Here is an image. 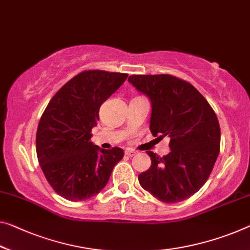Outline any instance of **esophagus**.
Returning <instances> with one entry per match:
<instances>
[{
	"instance_id": "34e87169",
	"label": "esophagus",
	"mask_w": 250,
	"mask_h": 250,
	"mask_svg": "<svg viewBox=\"0 0 250 250\" xmlns=\"http://www.w3.org/2000/svg\"><path fill=\"white\" fill-rule=\"evenodd\" d=\"M125 155H127L128 157H133L134 155H136V152L133 151V149H126Z\"/></svg>"
}]
</instances>
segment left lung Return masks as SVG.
Wrapping results in <instances>:
<instances>
[{
	"label": "left lung",
	"instance_id": "1",
	"mask_svg": "<svg viewBox=\"0 0 250 250\" xmlns=\"http://www.w3.org/2000/svg\"><path fill=\"white\" fill-rule=\"evenodd\" d=\"M129 83L151 102L153 136L171 137L163 157L147 151L151 167L138 175L144 190L165 203L186 200L207 182L220 151V126L205 97L170 75H133Z\"/></svg>",
	"mask_w": 250,
	"mask_h": 250
}]
</instances>
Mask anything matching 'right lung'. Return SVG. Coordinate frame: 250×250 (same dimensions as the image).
<instances>
[{
  "label": "right lung",
  "mask_w": 250,
  "mask_h": 250,
  "mask_svg": "<svg viewBox=\"0 0 250 250\" xmlns=\"http://www.w3.org/2000/svg\"><path fill=\"white\" fill-rule=\"evenodd\" d=\"M127 74L83 71L57 91L37 130V155L52 189L69 201L98 194L113 168L124 156L120 147L103 149L93 142L91 129L99 108L126 79Z\"/></svg>",
  "instance_id": "1"
}]
</instances>
